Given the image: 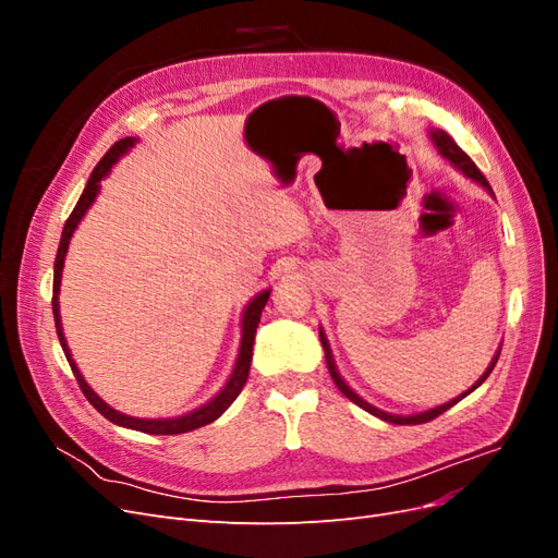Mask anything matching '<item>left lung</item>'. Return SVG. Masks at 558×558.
Listing matches in <instances>:
<instances>
[{
	"label": "left lung",
	"instance_id": "8db88e82",
	"mask_svg": "<svg viewBox=\"0 0 558 558\" xmlns=\"http://www.w3.org/2000/svg\"><path fill=\"white\" fill-rule=\"evenodd\" d=\"M428 137H430V142H433V146L437 148V154H440L445 160H449L456 170L459 172H463L468 179H472L475 183H480L482 189H486L488 193H492V185H488V181L484 179V174L477 170V165L472 162L463 150L459 148V144H456L449 134L445 132V130H430L428 132ZM494 195V193H492ZM318 337H320V344H324V351H326V363H328V373H330V377H332V381L337 384V388H340V391L351 400V402H356L361 410H365V412H369L373 416H377V418H384V421H388V424H398V426H404V424H426V421H430V418H435V416H440L442 412H447L449 408H453L456 402L459 400H463L468 393H472L475 391L477 386H482L484 381H486V377L492 375V369L496 367V363H498V356H500V347H498V351H496V356L492 359V363H488V367H486V373L472 384L465 393H461V396H456L453 400H449V402H445V404H437V408H433V410H426V412H416V414H391V412H384V410H379V408H375V404H369L367 400H363L356 391H353V388L342 379V375H340V369H337V365H335V359H332V349H330V344H328V337H326V332H324V328H318Z\"/></svg>",
	"mask_w": 558,
	"mask_h": 558
}]
</instances>
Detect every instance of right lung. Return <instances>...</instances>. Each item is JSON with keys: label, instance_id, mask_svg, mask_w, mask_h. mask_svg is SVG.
Instances as JSON below:
<instances>
[{"label": "right lung", "instance_id": "add662e5", "mask_svg": "<svg viewBox=\"0 0 558 558\" xmlns=\"http://www.w3.org/2000/svg\"><path fill=\"white\" fill-rule=\"evenodd\" d=\"M140 140L137 137H125V140H118L107 154L105 158L97 162V167L93 170L86 189H83L78 202L74 211L70 214V218H66V223L62 228V238H60V246H58V256H56V267H53V318H56V330H58V340L62 344V351L66 356V363H70L72 373L81 386L83 396L88 398V402L93 404V408L102 414L105 418H109L111 424L116 426H123V428H132V430H140V433H148V435H179V433H189V430H195V428H202L211 424V421H216L218 416H221L230 404L234 402V398L240 396V391L246 384V377H248V367H251V356H253V337H256V328L260 324V314L267 305V298H269V289L258 293L256 298L248 300V305L244 307L242 312V340H240V353H238V361H234V367H232V375L228 379V384L218 391L207 404H202V408L183 414V416H174V418H137V416H130V414H123L113 410L109 402H105L102 398H99L93 388L88 386V381L83 379L81 369L76 367L72 353H70V347H66V340H64V332H62V320H60V281H62V267H64V256L66 251H70V240L74 230L78 228V223L83 221V216H86V211L93 207V202L97 199L99 195V189H102V179L111 172V167L121 160L128 150L137 144Z\"/></svg>", "mask_w": 558, "mask_h": 558}]
</instances>
